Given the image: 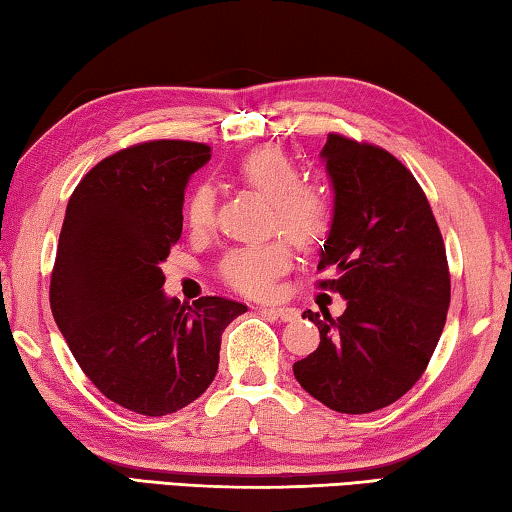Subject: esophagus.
Returning a JSON list of instances; mask_svg holds the SVG:
<instances>
[{
	"instance_id": "esophagus-1",
	"label": "esophagus",
	"mask_w": 512,
	"mask_h": 512,
	"mask_svg": "<svg viewBox=\"0 0 512 512\" xmlns=\"http://www.w3.org/2000/svg\"><path fill=\"white\" fill-rule=\"evenodd\" d=\"M264 314L280 318L282 323H291V320L298 318V309L296 307H262Z\"/></svg>"
}]
</instances>
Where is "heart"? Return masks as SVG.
I'll return each mask as SVG.
<instances>
[{"mask_svg": "<svg viewBox=\"0 0 512 512\" xmlns=\"http://www.w3.org/2000/svg\"><path fill=\"white\" fill-rule=\"evenodd\" d=\"M298 162L280 146H262L246 153L235 164V178L244 187L268 198V228L282 230L300 248L316 246L332 225L334 203L327 189L300 180ZM216 194L210 183L192 187L185 201V221L196 235L214 228ZM293 264V250L287 239L277 237L259 244L230 248L219 264L221 280L250 298H262L273 291L277 277Z\"/></svg>", "mask_w": 512, "mask_h": 512, "instance_id": "heart-1", "label": "heart"}]
</instances>
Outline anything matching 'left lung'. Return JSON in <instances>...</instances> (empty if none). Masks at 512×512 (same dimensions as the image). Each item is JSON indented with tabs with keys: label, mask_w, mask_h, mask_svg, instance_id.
I'll return each mask as SVG.
<instances>
[{
	"label": "left lung",
	"mask_w": 512,
	"mask_h": 512,
	"mask_svg": "<svg viewBox=\"0 0 512 512\" xmlns=\"http://www.w3.org/2000/svg\"><path fill=\"white\" fill-rule=\"evenodd\" d=\"M334 219L320 289L348 300L339 318L305 311L320 345L293 363L305 391L339 413H370L411 391L443 334L452 282L443 235L418 180L381 146L329 133Z\"/></svg>",
	"instance_id": "1"
}]
</instances>
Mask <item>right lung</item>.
<instances>
[{
  "instance_id": "obj_1",
  "label": "right lung",
  "mask_w": 512,
  "mask_h": 512,
  "mask_svg": "<svg viewBox=\"0 0 512 512\" xmlns=\"http://www.w3.org/2000/svg\"><path fill=\"white\" fill-rule=\"evenodd\" d=\"M210 146L151 140L108 155L69 196L49 302L76 363L99 391L142 415L201 397L219 370L221 334L248 309L164 296L160 264L183 235L189 176Z\"/></svg>"
}]
</instances>
